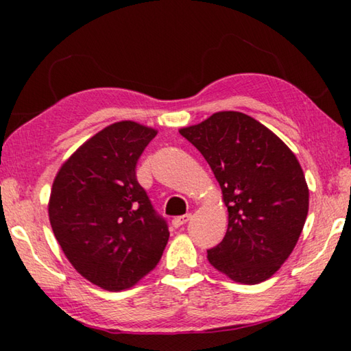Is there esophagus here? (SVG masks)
Here are the masks:
<instances>
[{
	"label": "esophagus",
	"instance_id": "1",
	"mask_svg": "<svg viewBox=\"0 0 351 351\" xmlns=\"http://www.w3.org/2000/svg\"><path fill=\"white\" fill-rule=\"evenodd\" d=\"M190 218H192V215H190V213H186V215H182V217H176V218H173V221H171V223H173L175 228H180V226L189 223V221H190Z\"/></svg>",
	"mask_w": 351,
	"mask_h": 351
}]
</instances>
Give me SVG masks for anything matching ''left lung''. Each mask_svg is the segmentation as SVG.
<instances>
[{
  "instance_id": "obj_1",
  "label": "left lung",
  "mask_w": 351,
  "mask_h": 351,
  "mask_svg": "<svg viewBox=\"0 0 351 351\" xmlns=\"http://www.w3.org/2000/svg\"><path fill=\"white\" fill-rule=\"evenodd\" d=\"M180 133L221 187L228 230L207 260L230 280H268L297 245L310 206L304 170L277 134L239 111H218Z\"/></svg>"
}]
</instances>
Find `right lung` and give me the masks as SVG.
<instances>
[{
  "label": "right lung",
  "mask_w": 351,
  "mask_h": 351,
  "mask_svg": "<svg viewBox=\"0 0 351 351\" xmlns=\"http://www.w3.org/2000/svg\"><path fill=\"white\" fill-rule=\"evenodd\" d=\"M158 132L133 121L105 127L62 164L52 184L51 228L74 269L106 291L134 287L154 269L169 241L136 178Z\"/></svg>",
  "instance_id": "1"
}]
</instances>
